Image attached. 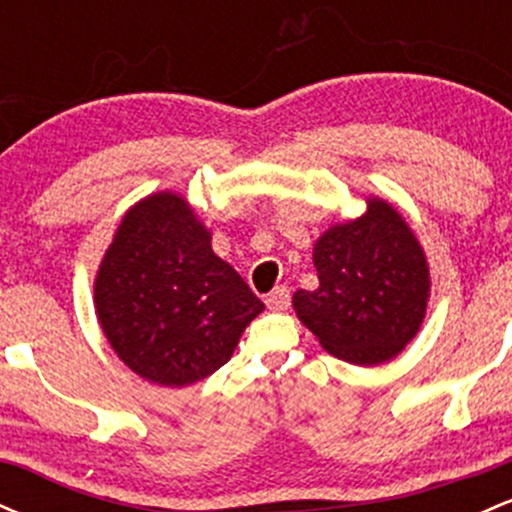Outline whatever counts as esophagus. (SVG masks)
Here are the masks:
<instances>
[{"mask_svg": "<svg viewBox=\"0 0 512 512\" xmlns=\"http://www.w3.org/2000/svg\"><path fill=\"white\" fill-rule=\"evenodd\" d=\"M291 305V291L289 286H276V289L267 296L269 310H286Z\"/></svg>", "mask_w": 512, "mask_h": 512, "instance_id": "34e87169", "label": "esophagus"}]
</instances>
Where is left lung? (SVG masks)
I'll return each instance as SVG.
<instances>
[{
  "mask_svg": "<svg viewBox=\"0 0 512 512\" xmlns=\"http://www.w3.org/2000/svg\"><path fill=\"white\" fill-rule=\"evenodd\" d=\"M320 286L293 293V308L332 356L378 366L407 346L424 322L428 267L419 240L383 199L315 243Z\"/></svg>",
  "mask_w": 512,
  "mask_h": 512,
  "instance_id": "8db88e82",
  "label": "left lung"
}]
</instances>
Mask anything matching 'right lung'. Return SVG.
<instances>
[{
  "label": "right lung",
  "instance_id": "add662e5",
  "mask_svg": "<svg viewBox=\"0 0 512 512\" xmlns=\"http://www.w3.org/2000/svg\"><path fill=\"white\" fill-rule=\"evenodd\" d=\"M96 310L115 354L156 385L219 370L264 303L211 250V233L173 192L134 204L96 279Z\"/></svg>",
  "mask_w": 512,
  "mask_h": 512
}]
</instances>
